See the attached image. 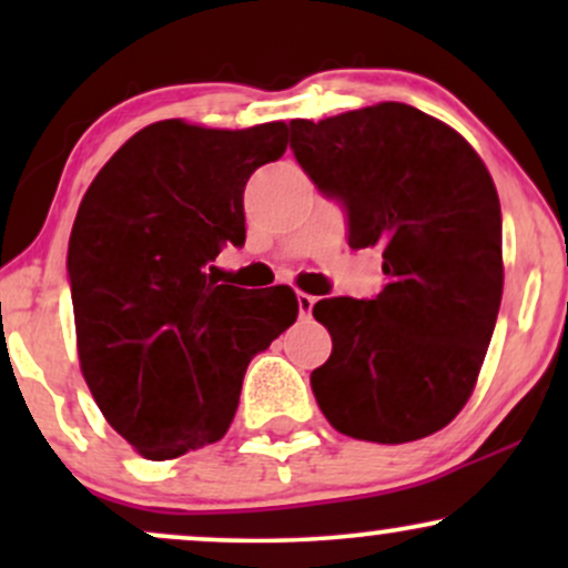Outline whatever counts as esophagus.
Instances as JSON below:
<instances>
[{
	"label": "esophagus",
	"instance_id": "1",
	"mask_svg": "<svg viewBox=\"0 0 568 568\" xmlns=\"http://www.w3.org/2000/svg\"><path fill=\"white\" fill-rule=\"evenodd\" d=\"M296 302H298V317H310L312 315V306H315V296L310 293H296Z\"/></svg>",
	"mask_w": 568,
	"mask_h": 568
}]
</instances>
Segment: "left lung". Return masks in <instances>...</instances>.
<instances>
[{
	"instance_id": "1",
	"label": "left lung",
	"mask_w": 568,
	"mask_h": 568,
	"mask_svg": "<svg viewBox=\"0 0 568 568\" xmlns=\"http://www.w3.org/2000/svg\"><path fill=\"white\" fill-rule=\"evenodd\" d=\"M291 149L347 213V243L379 247L384 288L312 306L331 357L312 371L331 427L357 440L438 433L470 397L501 302V211L456 130L408 103L291 120Z\"/></svg>"
}]
</instances>
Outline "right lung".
<instances>
[{"instance_id": "1", "label": "right lung", "mask_w": 568, "mask_h": 568, "mask_svg": "<svg viewBox=\"0 0 568 568\" xmlns=\"http://www.w3.org/2000/svg\"><path fill=\"white\" fill-rule=\"evenodd\" d=\"M285 146V122H154L84 192L67 256L80 366L109 425L146 459L224 438L247 363L296 321L288 285L237 288L213 266L226 243L243 247L247 179Z\"/></svg>"}]
</instances>
